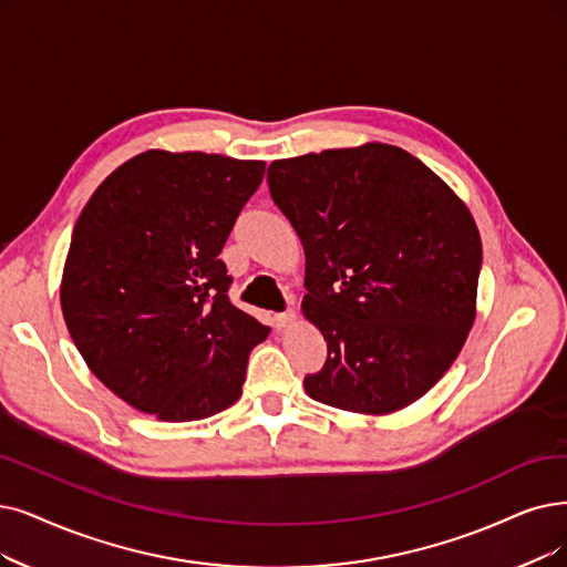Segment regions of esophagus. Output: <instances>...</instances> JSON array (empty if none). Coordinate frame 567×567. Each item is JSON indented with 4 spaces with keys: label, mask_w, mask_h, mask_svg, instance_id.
Instances as JSON below:
<instances>
[{
    "label": "esophagus",
    "mask_w": 567,
    "mask_h": 567,
    "mask_svg": "<svg viewBox=\"0 0 567 567\" xmlns=\"http://www.w3.org/2000/svg\"><path fill=\"white\" fill-rule=\"evenodd\" d=\"M275 321H277V328H288L292 321H296V311L286 309V311H281V313L275 316Z\"/></svg>",
    "instance_id": "34e87169"
}]
</instances>
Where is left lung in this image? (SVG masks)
Returning a JSON list of instances; mask_svg holds the SVG:
<instances>
[{"label": "left lung", "mask_w": 567, "mask_h": 567, "mask_svg": "<svg viewBox=\"0 0 567 567\" xmlns=\"http://www.w3.org/2000/svg\"><path fill=\"white\" fill-rule=\"evenodd\" d=\"M267 184L305 244L302 309L328 342L309 398L391 414L425 395L474 321L482 239L467 207L389 144L277 161Z\"/></svg>", "instance_id": "obj_1"}]
</instances>
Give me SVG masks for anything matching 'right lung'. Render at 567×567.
<instances>
[{"label": "right lung", "mask_w": 567, "mask_h": 567, "mask_svg": "<svg viewBox=\"0 0 567 567\" xmlns=\"http://www.w3.org/2000/svg\"><path fill=\"white\" fill-rule=\"evenodd\" d=\"M265 163L146 151L87 199L60 302L87 368L134 410L197 421L241 395L269 328L230 302L218 258Z\"/></svg>", "instance_id": "1"}]
</instances>
